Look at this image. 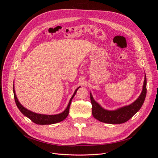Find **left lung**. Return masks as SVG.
<instances>
[{
    "label": "left lung",
    "instance_id": "8db88e82",
    "mask_svg": "<svg viewBox=\"0 0 158 158\" xmlns=\"http://www.w3.org/2000/svg\"><path fill=\"white\" fill-rule=\"evenodd\" d=\"M146 76L145 74L142 92L136 101L128 106L119 108L115 111H107L95 102L92 94L90 99L92 106V114L98 121L109 124H121L127 122L139 111L144 102L146 95Z\"/></svg>",
    "mask_w": 158,
    "mask_h": 158
}]
</instances>
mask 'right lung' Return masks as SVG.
<instances>
[{"instance_id":"obj_1","label":"right lung","mask_w":158,"mask_h":158,"mask_svg":"<svg viewBox=\"0 0 158 158\" xmlns=\"http://www.w3.org/2000/svg\"><path fill=\"white\" fill-rule=\"evenodd\" d=\"M80 87H78L75 90L73 95L72 96L71 99H70V102H69V103L67 107H66V109L64 110V111L60 114H54V115H47V114H38V113H33V112L30 111V110L26 109L25 107H23L22 106V105L20 103V102H18V100L16 98V94H15V91H14V85H13V92H14V99H15V102H16V106L23 114H24L26 117L29 118L31 121L37 124V125H51V124L59 123L62 121H63L64 119H65L66 117H67L69 113V109H70V103L72 102V99H73V98H74V96L75 95L76 92H77V90Z\"/></svg>"}]
</instances>
